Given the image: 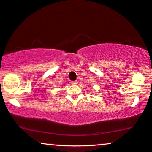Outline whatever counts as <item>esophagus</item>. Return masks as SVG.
<instances>
[{
  "instance_id": "esophagus-1",
  "label": "esophagus",
  "mask_w": 152,
  "mask_h": 152,
  "mask_svg": "<svg viewBox=\"0 0 152 152\" xmlns=\"http://www.w3.org/2000/svg\"><path fill=\"white\" fill-rule=\"evenodd\" d=\"M71 83L72 84V85H77V84H78V81H77V80H75V81H72Z\"/></svg>"
}]
</instances>
